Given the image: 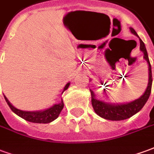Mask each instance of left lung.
<instances>
[{"instance_id": "1", "label": "left lung", "mask_w": 154, "mask_h": 154, "mask_svg": "<svg viewBox=\"0 0 154 154\" xmlns=\"http://www.w3.org/2000/svg\"><path fill=\"white\" fill-rule=\"evenodd\" d=\"M130 31L132 34L139 37L135 30L133 28H129ZM140 42V50L143 53V58L147 61L149 64V84L146 88L143 95L139 97V99H136L135 100H133L131 102L125 104H109L106 103L104 101L100 100H97L96 98L95 94L91 90V104L95 110V112L100 117H102L106 119H110V120H123L131 117L136 113H138L139 110L142 109L143 106L145 105L147 100H149V96L151 93V89H152V69H151V64L149 62L148 53L146 50V47L143 42L139 38Z\"/></svg>"}]
</instances>
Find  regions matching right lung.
<instances>
[{
	"mask_svg": "<svg viewBox=\"0 0 154 154\" xmlns=\"http://www.w3.org/2000/svg\"><path fill=\"white\" fill-rule=\"evenodd\" d=\"M70 85V82L67 83L63 89V91L67 90L68 87ZM5 99V101L7 102L8 106L11 110L15 114L20 117H21L25 120L29 121L32 123H38V124H48L52 121H54V119H56L61 113V111L63 110L64 106V104L63 102V100H61L59 104H56L50 108H48L47 110H39V111H25V110H19L17 108H15L12 106L11 104L10 103L8 99L4 96Z\"/></svg>",
	"mask_w": 154,
	"mask_h": 154,
	"instance_id": "1",
	"label": "right lung"
}]
</instances>
